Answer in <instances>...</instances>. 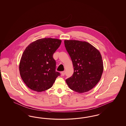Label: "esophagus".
<instances>
[{
	"label": "esophagus",
	"mask_w": 126,
	"mask_h": 126,
	"mask_svg": "<svg viewBox=\"0 0 126 126\" xmlns=\"http://www.w3.org/2000/svg\"><path fill=\"white\" fill-rule=\"evenodd\" d=\"M61 75L62 76H64L65 74V71H63V72H62L61 73Z\"/></svg>",
	"instance_id": "obj_1"
}]
</instances>
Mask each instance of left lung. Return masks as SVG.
<instances>
[{
	"label": "left lung",
	"mask_w": 126,
	"mask_h": 126,
	"mask_svg": "<svg viewBox=\"0 0 126 126\" xmlns=\"http://www.w3.org/2000/svg\"><path fill=\"white\" fill-rule=\"evenodd\" d=\"M73 62V76L65 80L69 87L78 93L88 92L98 83L103 74L102 57L98 50L86 42L65 40Z\"/></svg>",
	"instance_id": "1"
}]
</instances>
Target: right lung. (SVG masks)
Segmentation results:
<instances>
[{
	"mask_svg": "<svg viewBox=\"0 0 126 126\" xmlns=\"http://www.w3.org/2000/svg\"><path fill=\"white\" fill-rule=\"evenodd\" d=\"M61 40L42 38L31 43L24 50L19 63V72L28 88L37 92L51 88L60 73L55 71L53 53Z\"/></svg>",
	"mask_w": 126,
	"mask_h": 126,
	"instance_id": "1",
	"label": "right lung"
}]
</instances>
